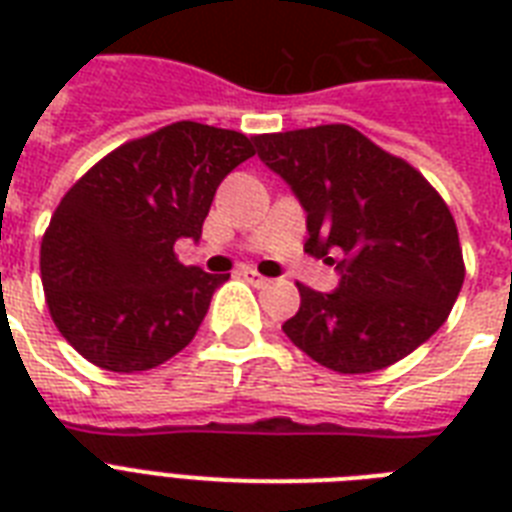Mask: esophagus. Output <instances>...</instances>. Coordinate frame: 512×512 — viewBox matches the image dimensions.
<instances>
[{"label":"esophagus","mask_w":512,"mask_h":512,"mask_svg":"<svg viewBox=\"0 0 512 512\" xmlns=\"http://www.w3.org/2000/svg\"><path fill=\"white\" fill-rule=\"evenodd\" d=\"M244 279L247 281H252V284H255V287H263V284H268V279H265L263 273H257L255 268H244Z\"/></svg>","instance_id":"esophagus-1"}]
</instances>
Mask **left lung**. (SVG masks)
<instances>
[{
    "label": "left lung",
    "instance_id": "8db88e82",
    "mask_svg": "<svg viewBox=\"0 0 512 512\" xmlns=\"http://www.w3.org/2000/svg\"><path fill=\"white\" fill-rule=\"evenodd\" d=\"M255 143L308 212L305 252L342 273L332 295L297 281L300 311L284 321V335L332 372L366 374L438 332L460 295L465 260L452 212L422 172L348 124L271 132Z\"/></svg>",
    "mask_w": 512,
    "mask_h": 512
}]
</instances>
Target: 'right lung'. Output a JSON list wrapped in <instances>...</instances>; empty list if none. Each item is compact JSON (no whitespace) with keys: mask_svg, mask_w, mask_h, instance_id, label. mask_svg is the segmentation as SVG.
Masks as SVG:
<instances>
[{"mask_svg":"<svg viewBox=\"0 0 512 512\" xmlns=\"http://www.w3.org/2000/svg\"><path fill=\"white\" fill-rule=\"evenodd\" d=\"M255 156V138L175 122L127 140L60 199L42 236L44 300L76 353L108 372H146L196 337L228 273L183 265L217 185Z\"/></svg>","mask_w":512,"mask_h":512,"instance_id":"obj_1","label":"right lung"}]
</instances>
